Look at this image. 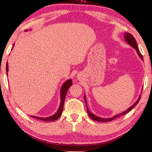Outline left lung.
Here are the masks:
<instances>
[{"instance_id": "left-lung-1", "label": "left lung", "mask_w": 152, "mask_h": 152, "mask_svg": "<svg viewBox=\"0 0 152 152\" xmlns=\"http://www.w3.org/2000/svg\"><path fill=\"white\" fill-rule=\"evenodd\" d=\"M28 30H25V32H28ZM14 46V44L13 45V47H12V50L13 49ZM8 67H9V66H8V62L7 61V64H6V72H7V76L8 75V70H9V68H8ZM72 82L71 79H69V80H66V82H64L63 84H62V86L61 87V90H60V99H61V102H60L59 107V109H58V111L56 112V113H55L53 115L50 116V117H46V118L37 117V116H35V115H30V117L36 118V119H38V120H43V121H45V122H50V121H54V120H57L58 118H59L61 115L62 111H63L64 100H65L66 93H67L68 88H69L70 87L72 86ZM89 115H90V117L92 118V113H91Z\"/></svg>"}]
</instances>
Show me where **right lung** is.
Here are the masks:
<instances>
[{
  "label": "right lung",
  "instance_id": "obj_1",
  "mask_svg": "<svg viewBox=\"0 0 152 152\" xmlns=\"http://www.w3.org/2000/svg\"><path fill=\"white\" fill-rule=\"evenodd\" d=\"M124 40H125L126 42L129 45H131V46H132V47L133 48H134L135 50H136V52H137V53H138V56L140 57V59H142V55H141V54H140V53H139V50H138V45H137V43H136V39H135L134 37L132 36V34H129V33L126 32V33H124ZM140 96L139 97V98L138 99V100H137V101L136 102V103H134V104H133V105L132 106V107H130L129 108V109H128L127 110H126V111H124L123 113H121L120 114H118V115H115V116H114V117H113V118H107V119H105V118H98V117H97V116L95 115L94 114L92 113V118H93V120H97V121H98V122H103L111 121V120H114V119H115V118L119 117V116L122 115H124V114H126V113H128V112H129L130 111H132V110L135 107V106H136V105L138 103V102H139V100H140ZM84 100H85V103H86V108H87V113H88V115H90L91 112L89 111V109H88V105H87L86 97V95H84Z\"/></svg>",
  "mask_w": 152,
  "mask_h": 152
}]
</instances>
